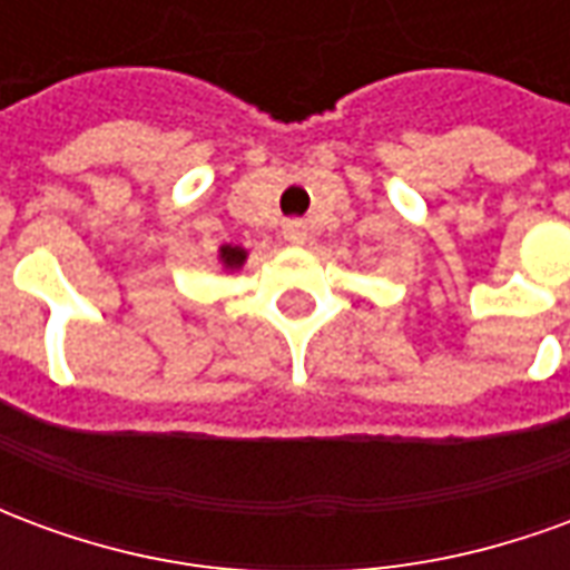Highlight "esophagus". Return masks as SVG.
I'll return each instance as SVG.
<instances>
[{
	"instance_id": "34e87169",
	"label": "esophagus",
	"mask_w": 570,
	"mask_h": 570,
	"mask_svg": "<svg viewBox=\"0 0 570 570\" xmlns=\"http://www.w3.org/2000/svg\"><path fill=\"white\" fill-rule=\"evenodd\" d=\"M284 237L289 244H305V240H308V228H305V223L293 219V223L284 225Z\"/></svg>"
}]
</instances>
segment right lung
I'll return each instance as SVG.
<instances>
[{
  "mask_svg": "<svg viewBox=\"0 0 570 570\" xmlns=\"http://www.w3.org/2000/svg\"><path fill=\"white\" fill-rule=\"evenodd\" d=\"M219 262H223V268H228V272H237L247 262V249L225 244V247H219Z\"/></svg>",
  "mask_w": 570,
  "mask_h": 570,
  "instance_id": "right-lung-1",
  "label": "right lung"
}]
</instances>
